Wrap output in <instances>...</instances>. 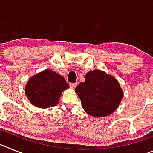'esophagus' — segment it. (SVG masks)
Returning a JSON list of instances; mask_svg holds the SVG:
<instances>
[{"instance_id":"1","label":"esophagus","mask_w":153,"mask_h":153,"mask_svg":"<svg viewBox=\"0 0 153 153\" xmlns=\"http://www.w3.org/2000/svg\"><path fill=\"white\" fill-rule=\"evenodd\" d=\"M70 86L71 88H75V87H76V86H77V83H70Z\"/></svg>"}]
</instances>
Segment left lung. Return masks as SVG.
<instances>
[{"instance_id": "1", "label": "left lung", "mask_w": 153, "mask_h": 153, "mask_svg": "<svg viewBox=\"0 0 153 153\" xmlns=\"http://www.w3.org/2000/svg\"><path fill=\"white\" fill-rule=\"evenodd\" d=\"M75 91L83 109L95 117H106L113 113L123 95L118 81L99 70L87 73L85 82L79 83Z\"/></svg>"}]
</instances>
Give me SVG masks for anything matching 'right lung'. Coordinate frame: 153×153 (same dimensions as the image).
<instances>
[{"label":"right lung","mask_w":153,"mask_h":153,"mask_svg":"<svg viewBox=\"0 0 153 153\" xmlns=\"http://www.w3.org/2000/svg\"><path fill=\"white\" fill-rule=\"evenodd\" d=\"M67 88L69 85L63 76L51 70H45L29 79L25 93L33 105L44 109L56 106L61 93Z\"/></svg>","instance_id":"add662e5"}]
</instances>
